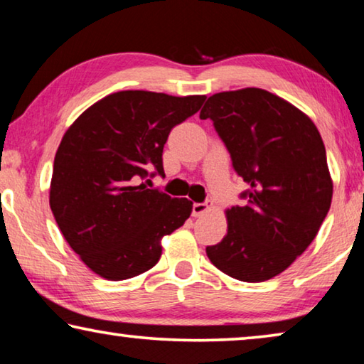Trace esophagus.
I'll return each instance as SVG.
<instances>
[{"instance_id": "1", "label": "esophagus", "mask_w": 364, "mask_h": 364, "mask_svg": "<svg viewBox=\"0 0 364 364\" xmlns=\"http://www.w3.org/2000/svg\"><path fill=\"white\" fill-rule=\"evenodd\" d=\"M208 209H209V204L208 203H194L193 204V215L194 217L203 215Z\"/></svg>"}]
</instances>
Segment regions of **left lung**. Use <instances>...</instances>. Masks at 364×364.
<instances>
[{
  "label": "left lung",
  "mask_w": 364,
  "mask_h": 364,
  "mask_svg": "<svg viewBox=\"0 0 364 364\" xmlns=\"http://www.w3.org/2000/svg\"><path fill=\"white\" fill-rule=\"evenodd\" d=\"M210 119L248 189L227 210V235L205 248L230 278H274L316 238L333 184L321 134L306 114L259 88L217 93L199 114Z\"/></svg>",
  "instance_id": "8db88e82"
}]
</instances>
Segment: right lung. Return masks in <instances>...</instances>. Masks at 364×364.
<instances>
[{"mask_svg": "<svg viewBox=\"0 0 364 364\" xmlns=\"http://www.w3.org/2000/svg\"><path fill=\"white\" fill-rule=\"evenodd\" d=\"M204 100L119 91L95 102L65 132L53 160L50 209L68 245L101 278L129 279L154 268L161 237L191 215V200L140 181L165 175L168 135Z\"/></svg>", "mask_w": 364, "mask_h": 364, "instance_id": "1", "label": "right lung"}]
</instances>
